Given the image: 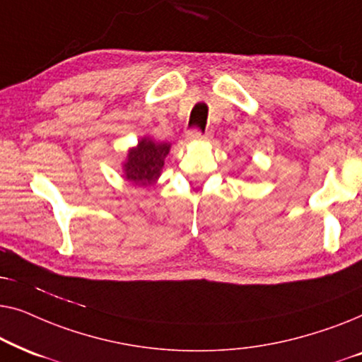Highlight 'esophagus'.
<instances>
[{"label":"esophagus","mask_w":362,"mask_h":362,"mask_svg":"<svg viewBox=\"0 0 362 362\" xmlns=\"http://www.w3.org/2000/svg\"><path fill=\"white\" fill-rule=\"evenodd\" d=\"M209 138V133H202L199 130H191L189 133H187V140L189 141H201V140H207Z\"/></svg>","instance_id":"1"}]
</instances>
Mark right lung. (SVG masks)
Listing matches in <instances>:
<instances>
[{
    "mask_svg": "<svg viewBox=\"0 0 362 362\" xmlns=\"http://www.w3.org/2000/svg\"><path fill=\"white\" fill-rule=\"evenodd\" d=\"M170 143H156L151 138H141L135 148H130L123 163V177L133 186L146 187L155 185L170 153Z\"/></svg>",
    "mask_w": 362,
    "mask_h": 362,
    "instance_id": "right-lung-1",
    "label": "right lung"
}]
</instances>
